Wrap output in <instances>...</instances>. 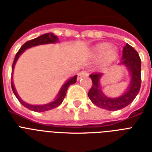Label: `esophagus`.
<instances>
[{"mask_svg": "<svg viewBox=\"0 0 152 152\" xmlns=\"http://www.w3.org/2000/svg\"><path fill=\"white\" fill-rule=\"evenodd\" d=\"M88 72L86 71H82L80 72H79L78 73V76H77V80H80V79H81L82 77H85V76H88Z\"/></svg>", "mask_w": 152, "mask_h": 152, "instance_id": "1", "label": "esophagus"}]
</instances>
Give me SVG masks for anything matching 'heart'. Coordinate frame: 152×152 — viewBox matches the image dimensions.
Wrapping results in <instances>:
<instances>
[{
  "mask_svg": "<svg viewBox=\"0 0 152 152\" xmlns=\"http://www.w3.org/2000/svg\"><path fill=\"white\" fill-rule=\"evenodd\" d=\"M118 54V50L114 47H111L110 44L102 42L95 45L91 51V55L93 58H99L100 68H106L110 66L117 58Z\"/></svg>",
  "mask_w": 152,
  "mask_h": 152,
  "instance_id": "heart-1",
  "label": "heart"
}]
</instances>
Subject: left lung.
I'll use <instances>...</instances> for the list:
<instances>
[{"mask_svg":"<svg viewBox=\"0 0 152 152\" xmlns=\"http://www.w3.org/2000/svg\"><path fill=\"white\" fill-rule=\"evenodd\" d=\"M120 64L125 65L129 72L130 82L125 92L118 97L110 98L102 92L100 80L103 74L90 75L92 86L88 92V97L95 106L110 111L118 110L129 106L139 93L141 85V61L137 50L127 43L123 48Z\"/></svg>","mask_w":152,"mask_h":152,"instance_id":"left-lung-1","label":"left lung"}]
</instances>
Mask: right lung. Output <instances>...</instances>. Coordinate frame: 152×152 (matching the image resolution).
Instances as JSON below:
<instances>
[{"mask_svg": "<svg viewBox=\"0 0 152 152\" xmlns=\"http://www.w3.org/2000/svg\"><path fill=\"white\" fill-rule=\"evenodd\" d=\"M58 42V38H57V35H55L53 33H46V34H44L42 35H40L38 38H35L34 39H31L30 41H27V42H25L21 48L20 49V50L18 51L16 55H15V59H14V61H13L12 64V72L13 74V71H14V68H15V63L17 61L18 58L20 57V56L26 50L31 48V47H34V46H39V45H45V44H50V43H57ZM76 75L74 76L73 77H72L69 80L65 82V83L63 84V86L61 87V88L60 89L59 92L57 94V97L53 101L49 102V103L43 104V105H31V104H29L24 102L23 100L21 99V98L18 95L17 92H16V90H15V86H14V83H13L12 80V82H11V84H12V89L13 91V93L14 95H15V97L17 98V99L20 101V102L22 104L23 106H25L26 108L29 109L31 110L35 111V112H44V111L50 110H52V109L56 108L57 106H58L60 104H61V102L64 100L65 95H66V92L68 88L70 85L73 84L76 82Z\"/></svg>", "mask_w": 152, "mask_h": 152, "instance_id": "add662e5", "label": "right lung"}]
</instances>
